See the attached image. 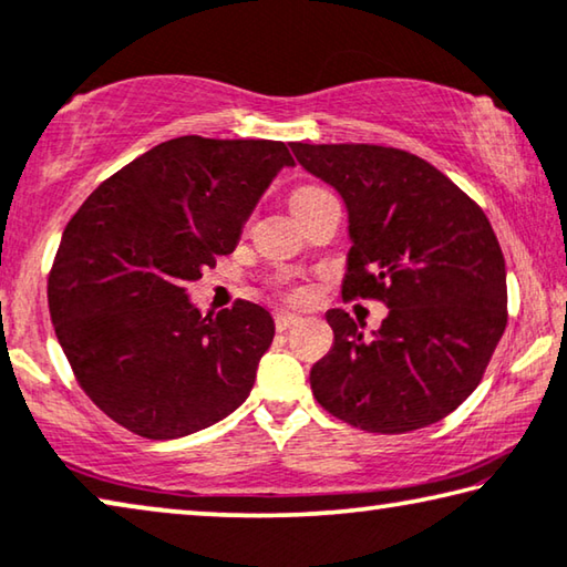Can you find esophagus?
<instances>
[{"label":"esophagus","mask_w":567,"mask_h":567,"mask_svg":"<svg viewBox=\"0 0 567 567\" xmlns=\"http://www.w3.org/2000/svg\"><path fill=\"white\" fill-rule=\"evenodd\" d=\"M298 320H300V316H295V312H285V310L275 312V328L277 330H287L290 326H295Z\"/></svg>","instance_id":"1"}]
</instances>
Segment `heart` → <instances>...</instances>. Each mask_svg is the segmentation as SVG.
<instances>
[{
	"label": "heart",
	"instance_id": "b5f03b06",
	"mask_svg": "<svg viewBox=\"0 0 567 567\" xmlns=\"http://www.w3.org/2000/svg\"><path fill=\"white\" fill-rule=\"evenodd\" d=\"M322 188H318V186H300L298 192L292 194V204H298V202H302V199H310V196H316V194H320Z\"/></svg>",
	"mask_w": 567,
	"mask_h": 567
}]
</instances>
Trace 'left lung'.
<instances>
[{
  "label": "left lung",
  "instance_id": "left-lung-1",
  "mask_svg": "<svg viewBox=\"0 0 567 567\" xmlns=\"http://www.w3.org/2000/svg\"><path fill=\"white\" fill-rule=\"evenodd\" d=\"M343 196V300L389 308L373 338L346 310L312 365L318 403L346 424L403 434L449 416L477 389L507 326V275L484 212L429 161L371 143H290Z\"/></svg>",
  "mask_w": 567,
  "mask_h": 567
}]
</instances>
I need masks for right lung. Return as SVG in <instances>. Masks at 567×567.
<instances>
[{
	"label": "right lung",
	"mask_w": 567,
	"mask_h": 567,
	"mask_svg": "<svg viewBox=\"0 0 567 567\" xmlns=\"http://www.w3.org/2000/svg\"><path fill=\"white\" fill-rule=\"evenodd\" d=\"M282 141L182 136L95 188L62 231L50 318L90 401L146 439L217 424L255 385L275 338L255 302L202 316L186 285L235 251L282 166Z\"/></svg>",
	"instance_id": "right-lung-1"
}]
</instances>
